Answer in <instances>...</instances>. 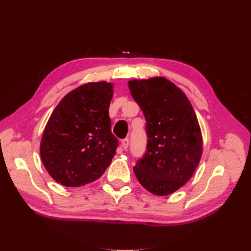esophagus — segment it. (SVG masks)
Returning a JSON list of instances; mask_svg holds the SVG:
<instances>
[{
  "mask_svg": "<svg viewBox=\"0 0 251 251\" xmlns=\"http://www.w3.org/2000/svg\"><path fill=\"white\" fill-rule=\"evenodd\" d=\"M128 142H130V140H128V138H125V139L121 140V147H123L124 150H126V149H127Z\"/></svg>",
  "mask_w": 251,
  "mask_h": 251,
  "instance_id": "obj_1",
  "label": "esophagus"
}]
</instances>
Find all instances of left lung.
<instances>
[{
  "mask_svg": "<svg viewBox=\"0 0 251 251\" xmlns=\"http://www.w3.org/2000/svg\"><path fill=\"white\" fill-rule=\"evenodd\" d=\"M146 118V151L134 166L140 184L168 196L191 179L202 155L198 119L186 95L164 77L128 81Z\"/></svg>",
  "mask_w": 251,
  "mask_h": 251,
  "instance_id": "1",
  "label": "left lung"
}]
</instances>
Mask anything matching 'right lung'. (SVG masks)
Returning a JSON list of instances; mask_svg holds the SVG:
<instances>
[{
	"label": "right lung",
	"mask_w": 251,
	"mask_h": 251,
	"mask_svg": "<svg viewBox=\"0 0 251 251\" xmlns=\"http://www.w3.org/2000/svg\"><path fill=\"white\" fill-rule=\"evenodd\" d=\"M113 87L89 82L68 93L53 111L41 142V158L50 176L68 187L100 178L116 154L109 105Z\"/></svg>",
	"instance_id": "1"
}]
</instances>
